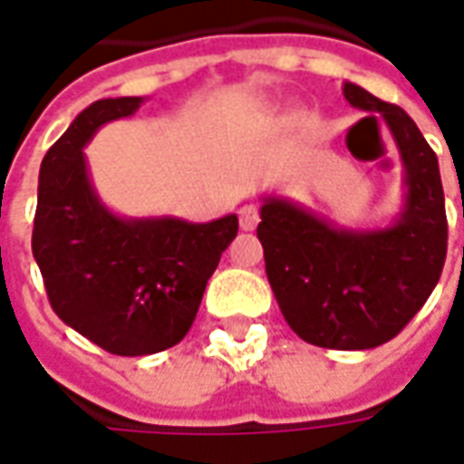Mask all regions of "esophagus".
Instances as JSON below:
<instances>
[{
	"label": "esophagus",
	"mask_w": 464,
	"mask_h": 464,
	"mask_svg": "<svg viewBox=\"0 0 464 464\" xmlns=\"http://www.w3.org/2000/svg\"><path fill=\"white\" fill-rule=\"evenodd\" d=\"M238 221H241L243 231H253L258 226V221H261V213H258V208L253 203H248V206H243L241 211H238Z\"/></svg>",
	"instance_id": "34e87169"
}]
</instances>
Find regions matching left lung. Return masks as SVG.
I'll use <instances>...</instances> for the list:
<instances>
[{
    "label": "left lung",
    "mask_w": 464,
    "mask_h": 464,
    "mask_svg": "<svg viewBox=\"0 0 464 464\" xmlns=\"http://www.w3.org/2000/svg\"><path fill=\"white\" fill-rule=\"evenodd\" d=\"M343 94L382 116L398 143L408 186L400 218L378 231H353L291 201L263 198L258 241L283 318L303 341L368 350L392 341L438 285L448 216L438 156L415 121L358 84L345 82Z\"/></svg>",
    "instance_id": "1"
}]
</instances>
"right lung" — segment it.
I'll use <instances>...</instances> for the list:
<instances>
[{
	"instance_id": "obj_1",
	"label": "right lung",
	"mask_w": 464,
	"mask_h": 464,
	"mask_svg": "<svg viewBox=\"0 0 464 464\" xmlns=\"http://www.w3.org/2000/svg\"><path fill=\"white\" fill-rule=\"evenodd\" d=\"M141 96L86 106L39 169L32 253L62 321L114 355H151L183 341L206 283L238 233L211 223L121 218L99 201L84 149L99 126L131 116Z\"/></svg>"
}]
</instances>
